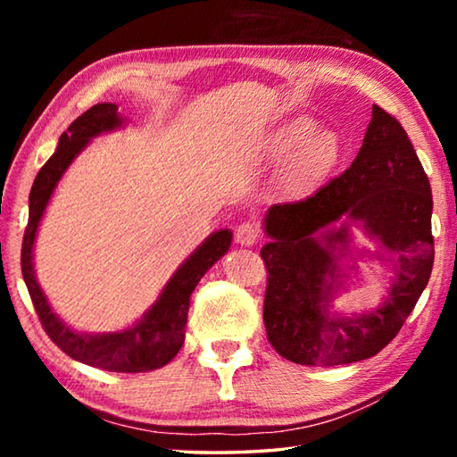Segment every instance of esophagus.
<instances>
[{
  "instance_id": "obj_1",
  "label": "esophagus",
  "mask_w": 457,
  "mask_h": 457,
  "mask_svg": "<svg viewBox=\"0 0 457 457\" xmlns=\"http://www.w3.org/2000/svg\"><path fill=\"white\" fill-rule=\"evenodd\" d=\"M260 239V229L253 226V223L245 221L236 229V242L242 245H253Z\"/></svg>"
}]
</instances>
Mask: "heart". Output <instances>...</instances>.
I'll return each instance as SVG.
<instances>
[{"mask_svg": "<svg viewBox=\"0 0 457 457\" xmlns=\"http://www.w3.org/2000/svg\"><path fill=\"white\" fill-rule=\"evenodd\" d=\"M266 151L272 157L288 153L278 173V183L294 189L319 181L332 171L340 159V141L332 130H314L312 119L296 117L270 135Z\"/></svg>", "mask_w": 457, "mask_h": 457, "instance_id": "1", "label": "heart"}]
</instances>
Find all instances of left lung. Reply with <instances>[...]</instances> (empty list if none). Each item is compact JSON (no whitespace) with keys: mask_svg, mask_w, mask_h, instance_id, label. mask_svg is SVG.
<instances>
[{"mask_svg":"<svg viewBox=\"0 0 457 457\" xmlns=\"http://www.w3.org/2000/svg\"><path fill=\"white\" fill-rule=\"evenodd\" d=\"M431 212L429 179L411 141L397 119L373 104L351 167L314 195L266 212L264 324L278 354L296 365L335 367L385 349L429 282ZM354 225L378 244L375 253L353 247ZM365 255L392 266V286L373 312L345 317L331 300ZM345 257L353 264L343 265Z\"/></svg>","mask_w":457,"mask_h":457,"instance_id":"obj_1","label":"left lung"}]
</instances>
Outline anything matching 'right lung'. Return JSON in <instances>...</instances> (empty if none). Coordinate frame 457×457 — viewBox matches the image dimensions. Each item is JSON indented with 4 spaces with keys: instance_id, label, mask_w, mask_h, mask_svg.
Listing matches in <instances>:
<instances>
[{
    "instance_id": "right-lung-1",
    "label": "right lung",
    "mask_w": 457,
    "mask_h": 457,
    "mask_svg": "<svg viewBox=\"0 0 457 457\" xmlns=\"http://www.w3.org/2000/svg\"><path fill=\"white\" fill-rule=\"evenodd\" d=\"M122 125H125V119L120 117L119 106L100 103L88 108L62 133L56 153L46 161L29 191V218L24 244H21V274H24V282L44 330L68 357L84 365L114 370V373H146V370L165 367L179 353L185 340L191 294L207 270L228 253L231 236H234L229 229H218L205 237V242L169 278L149 311L135 324L114 332H79L68 327L52 311L34 270L37 228H40L54 189L58 187V181L92 138L117 130Z\"/></svg>"
}]
</instances>
